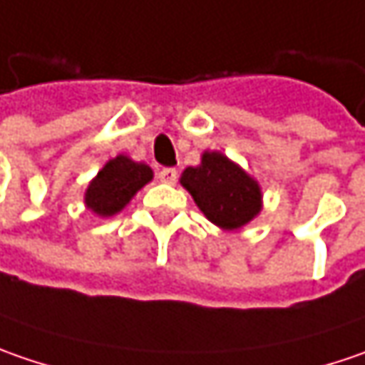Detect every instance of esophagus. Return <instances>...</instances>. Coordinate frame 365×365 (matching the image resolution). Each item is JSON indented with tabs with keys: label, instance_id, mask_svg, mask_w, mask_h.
I'll use <instances>...</instances> for the list:
<instances>
[{
	"label": "esophagus",
	"instance_id": "esophagus-1",
	"mask_svg": "<svg viewBox=\"0 0 365 365\" xmlns=\"http://www.w3.org/2000/svg\"><path fill=\"white\" fill-rule=\"evenodd\" d=\"M159 180L163 183H175V180H178V171H175L173 167H163V169L159 171Z\"/></svg>",
	"mask_w": 365,
	"mask_h": 365
}]
</instances>
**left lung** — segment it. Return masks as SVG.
Listing matches in <instances>:
<instances>
[{"instance_id":"left-lung-1","label":"left lung","mask_w":365,"mask_h":365,"mask_svg":"<svg viewBox=\"0 0 365 365\" xmlns=\"http://www.w3.org/2000/svg\"><path fill=\"white\" fill-rule=\"evenodd\" d=\"M180 182L204 216L220 229H241L262 210L259 183L222 153H204L202 163L187 167Z\"/></svg>"}]
</instances>
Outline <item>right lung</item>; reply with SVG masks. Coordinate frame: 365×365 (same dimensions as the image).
<instances>
[{"instance_id": "add662e5", "label": "right lung", "mask_w": 365, "mask_h": 365, "mask_svg": "<svg viewBox=\"0 0 365 365\" xmlns=\"http://www.w3.org/2000/svg\"><path fill=\"white\" fill-rule=\"evenodd\" d=\"M151 180V167L136 163L126 155H118L110 159L89 182L86 206L98 216H114Z\"/></svg>"}]
</instances>
